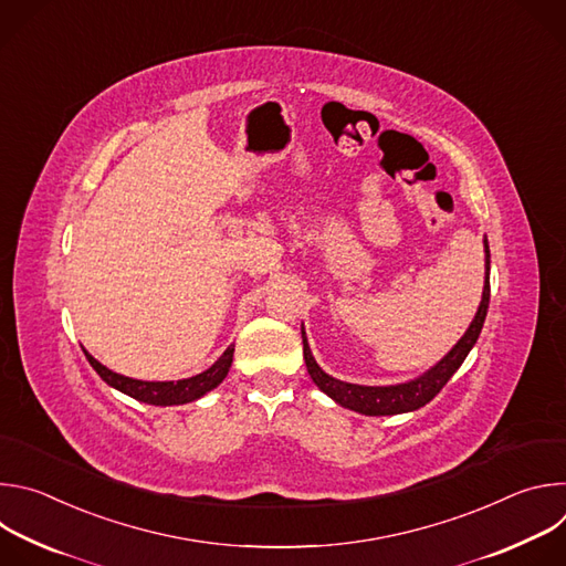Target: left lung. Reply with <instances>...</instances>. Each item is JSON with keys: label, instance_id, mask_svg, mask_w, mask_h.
I'll list each match as a JSON object with an SVG mask.
<instances>
[{"label": "left lung", "instance_id": "8db88e82", "mask_svg": "<svg viewBox=\"0 0 566 566\" xmlns=\"http://www.w3.org/2000/svg\"><path fill=\"white\" fill-rule=\"evenodd\" d=\"M483 249H486V277H483V293H481V302L474 313V319L470 322V327L465 329L461 340L434 367H430L426 374H421L415 380L398 382V385L369 387V385L345 382V380H338V378L322 371V367L315 363V358L308 349V340H306V334L302 327L304 363H306L311 380L327 396H332L338 406L354 410L358 415H365V417H391V415L415 412V410L423 408L426 402H430L443 389V385L452 378V374L461 367V363L465 360V356L470 354V349L474 347V343L481 334L483 319H486L489 302H491V251H489L486 239H483Z\"/></svg>", "mask_w": 566, "mask_h": 566}]
</instances>
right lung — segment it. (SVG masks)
<instances>
[{
    "label": "right lung",
    "instance_id": "right-lung-1",
    "mask_svg": "<svg viewBox=\"0 0 566 566\" xmlns=\"http://www.w3.org/2000/svg\"><path fill=\"white\" fill-rule=\"evenodd\" d=\"M232 354H234V345H230L219 356V360L212 367H208L206 371L175 382V380H136V378H127L123 374H116V371L107 369L90 352H85L90 365L96 369V374L109 387H114V389H118V391H123V394H127V396H132L140 402H147V406H184V402H192V400L201 398L203 394L214 389L228 376V369L232 365Z\"/></svg>",
    "mask_w": 566,
    "mask_h": 566
}]
</instances>
